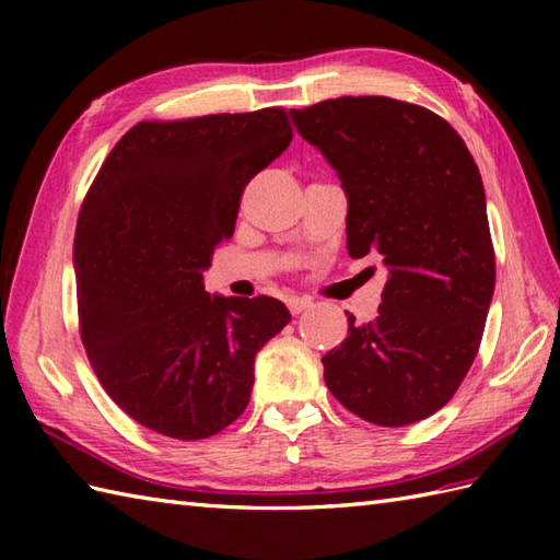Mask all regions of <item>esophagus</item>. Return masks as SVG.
Segmentation results:
<instances>
[{
  "instance_id": "obj_1",
  "label": "esophagus",
  "mask_w": 560,
  "mask_h": 560,
  "mask_svg": "<svg viewBox=\"0 0 560 560\" xmlns=\"http://www.w3.org/2000/svg\"><path fill=\"white\" fill-rule=\"evenodd\" d=\"M287 305H289V311H291L293 315H301V313L307 311V307H311L313 303L307 301V299H299V295H293V299L287 301Z\"/></svg>"
}]
</instances>
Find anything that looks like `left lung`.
<instances>
[{
  "instance_id": "left-lung-1",
  "label": "left lung",
  "mask_w": 560,
  "mask_h": 560,
  "mask_svg": "<svg viewBox=\"0 0 560 560\" xmlns=\"http://www.w3.org/2000/svg\"><path fill=\"white\" fill-rule=\"evenodd\" d=\"M349 197L351 257L380 255L389 277L377 317L323 355L325 383L351 413L409 425L455 395L477 359L495 255L477 163L443 117L385 96L291 110Z\"/></svg>"
}]
</instances>
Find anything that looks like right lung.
<instances>
[{"instance_id": "obj_1", "label": "right lung", "mask_w": 560, "mask_h": 560, "mask_svg": "<svg viewBox=\"0 0 560 560\" xmlns=\"http://www.w3.org/2000/svg\"><path fill=\"white\" fill-rule=\"evenodd\" d=\"M293 139L287 110L135 125L83 199L79 331L103 389L161 435L201 440L241 416L255 355L289 325L269 295L223 299L201 271L233 235L245 185Z\"/></svg>"}]
</instances>
